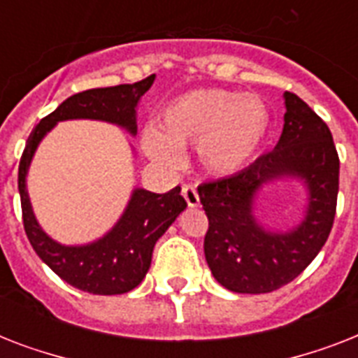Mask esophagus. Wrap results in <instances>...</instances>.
I'll return each instance as SVG.
<instances>
[{
	"instance_id": "esophagus-1",
	"label": "esophagus",
	"mask_w": 358,
	"mask_h": 358,
	"mask_svg": "<svg viewBox=\"0 0 358 358\" xmlns=\"http://www.w3.org/2000/svg\"><path fill=\"white\" fill-rule=\"evenodd\" d=\"M182 195H184L185 202H187V206L189 208H196L201 204V199H199V193L193 185H184L182 187Z\"/></svg>"
}]
</instances>
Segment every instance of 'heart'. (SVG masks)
Listing matches in <instances>:
<instances>
[{
  "mask_svg": "<svg viewBox=\"0 0 358 358\" xmlns=\"http://www.w3.org/2000/svg\"><path fill=\"white\" fill-rule=\"evenodd\" d=\"M271 115L258 94L229 89H199L180 94L162 109L156 126H146L141 146L152 162L176 167L182 148L195 145L196 162L210 176H232L264 145Z\"/></svg>",
  "mask_w": 358,
  "mask_h": 358,
  "instance_id": "heart-1",
  "label": "heart"
}]
</instances>
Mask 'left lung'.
<instances>
[{"instance_id":"8db88e82","label":"left lung","mask_w":358,"mask_h":358,"mask_svg":"<svg viewBox=\"0 0 358 358\" xmlns=\"http://www.w3.org/2000/svg\"><path fill=\"white\" fill-rule=\"evenodd\" d=\"M284 128L277 146L227 178L199 185L208 215L204 255L213 278L236 294H267L292 282L322 250L333 229L340 162L333 135L303 100L284 92ZM295 179L307 193L303 219L286 231L254 215L269 183Z\"/></svg>"}]
</instances>
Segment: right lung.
Instances as JSON below:
<instances>
[{
    "instance_id": "right-lung-1",
    "label": "right lung",
    "mask_w": 358,
    "mask_h": 358,
    "mask_svg": "<svg viewBox=\"0 0 358 358\" xmlns=\"http://www.w3.org/2000/svg\"><path fill=\"white\" fill-rule=\"evenodd\" d=\"M154 80L156 74L137 83L91 89L66 98L53 113L36 124L20 159L18 191L27 239L55 275L81 292L119 295L139 286L150 269L156 241L187 208L180 195L182 189L176 185L159 195L135 187L119 221L102 238L91 243L64 245L48 236L36 221L27 193L29 165L41 141L63 120H102L126 129L129 135L137 134V106Z\"/></svg>"
}]
</instances>
